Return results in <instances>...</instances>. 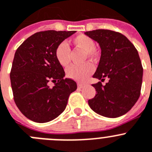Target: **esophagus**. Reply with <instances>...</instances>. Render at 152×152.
<instances>
[{
	"label": "esophagus",
	"mask_w": 152,
	"mask_h": 152,
	"mask_svg": "<svg viewBox=\"0 0 152 152\" xmlns=\"http://www.w3.org/2000/svg\"><path fill=\"white\" fill-rule=\"evenodd\" d=\"M85 86V84L84 83H77V87H78L79 89H82L83 87Z\"/></svg>",
	"instance_id": "esophagus-1"
}]
</instances>
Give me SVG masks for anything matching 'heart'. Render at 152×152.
Instances as JSON below:
<instances>
[{"label":"heart","mask_w":152,"mask_h":152,"mask_svg":"<svg viewBox=\"0 0 152 152\" xmlns=\"http://www.w3.org/2000/svg\"><path fill=\"white\" fill-rule=\"evenodd\" d=\"M73 43L85 51L89 59H94L96 56L95 51L96 43L91 37L85 34H79L73 39ZM56 60L62 66L66 67L70 62V49L65 42H62L57 46L55 50ZM93 68L91 64L85 63L83 65H73L66 70L67 76L71 79L83 81L93 73Z\"/></svg>","instance_id":"1"}]
</instances>
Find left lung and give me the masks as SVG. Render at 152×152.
<instances>
[{
    "label": "left lung",
    "instance_id": "8db88e82",
    "mask_svg": "<svg viewBox=\"0 0 152 152\" xmlns=\"http://www.w3.org/2000/svg\"><path fill=\"white\" fill-rule=\"evenodd\" d=\"M101 49V56L93 77L108 82L93 84L96 94L88 104L98 115L115 118L125 115L140 97L143 69L136 49L124 34L97 29L84 32Z\"/></svg>",
    "mask_w": 152,
    "mask_h": 152
}]
</instances>
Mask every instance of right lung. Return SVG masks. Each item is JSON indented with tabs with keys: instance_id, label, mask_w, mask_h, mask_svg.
<instances>
[{
	"instance_id": "add662e5",
	"label": "right lung",
	"mask_w": 152,
	"mask_h": 152,
	"mask_svg": "<svg viewBox=\"0 0 152 152\" xmlns=\"http://www.w3.org/2000/svg\"><path fill=\"white\" fill-rule=\"evenodd\" d=\"M75 31L49 30L27 38L16 50L10 81L16 106L26 118L47 123L60 115L66 108L77 83L65 78V73L55 56L56 48ZM54 83L53 88L49 81Z\"/></svg>"
}]
</instances>
